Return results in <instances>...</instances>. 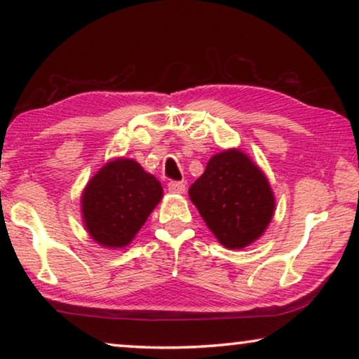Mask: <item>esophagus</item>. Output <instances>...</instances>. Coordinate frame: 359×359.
<instances>
[{
  "label": "esophagus",
  "instance_id": "esophagus-1",
  "mask_svg": "<svg viewBox=\"0 0 359 359\" xmlns=\"http://www.w3.org/2000/svg\"><path fill=\"white\" fill-rule=\"evenodd\" d=\"M168 190L171 193H184L185 191V184L179 180H171L168 184Z\"/></svg>",
  "mask_w": 359,
  "mask_h": 359
}]
</instances>
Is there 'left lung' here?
Listing matches in <instances>:
<instances>
[{"instance_id": "left-lung-1", "label": "left lung", "mask_w": 359, "mask_h": 359, "mask_svg": "<svg viewBox=\"0 0 359 359\" xmlns=\"http://www.w3.org/2000/svg\"><path fill=\"white\" fill-rule=\"evenodd\" d=\"M188 194L218 242L231 250L261 238L276 209L264 172L238 149L212 156Z\"/></svg>"}]
</instances>
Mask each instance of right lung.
Masks as SVG:
<instances>
[{"label": "right lung", "mask_w": 359, "mask_h": 359, "mask_svg": "<svg viewBox=\"0 0 359 359\" xmlns=\"http://www.w3.org/2000/svg\"><path fill=\"white\" fill-rule=\"evenodd\" d=\"M163 187L155 175L128 158L106 163L82 193L85 228L107 248L126 247L160 203Z\"/></svg>", "instance_id": "add662e5"}]
</instances>
